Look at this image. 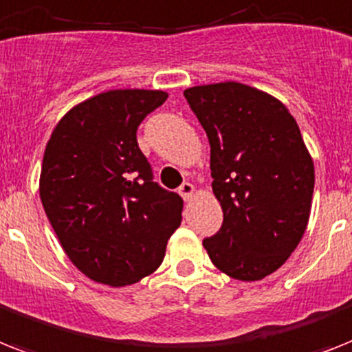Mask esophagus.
Here are the masks:
<instances>
[{"mask_svg":"<svg viewBox=\"0 0 352 352\" xmlns=\"http://www.w3.org/2000/svg\"><path fill=\"white\" fill-rule=\"evenodd\" d=\"M179 195H181L184 201H191V197L195 195V188H193V184H190V182H182V184L179 186Z\"/></svg>","mask_w":352,"mask_h":352,"instance_id":"1","label":"esophagus"}]
</instances>
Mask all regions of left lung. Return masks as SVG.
Listing matches in <instances>:
<instances>
[{
	"instance_id": "8db88e82",
	"label": "left lung",
	"mask_w": 352,
	"mask_h": 352,
	"mask_svg": "<svg viewBox=\"0 0 352 352\" xmlns=\"http://www.w3.org/2000/svg\"><path fill=\"white\" fill-rule=\"evenodd\" d=\"M211 146L213 193L224 221L202 241L231 278L262 280L284 264L304 236L315 166L287 108L241 82L184 90Z\"/></svg>"
}]
</instances>
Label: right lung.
I'll use <instances>...</instances> for the list:
<instances>
[{
    "label": "right lung",
    "instance_id": "obj_1",
    "mask_svg": "<svg viewBox=\"0 0 352 352\" xmlns=\"http://www.w3.org/2000/svg\"><path fill=\"white\" fill-rule=\"evenodd\" d=\"M161 90H110L81 102L54 128L39 195L63 250L88 278L139 282L161 265L182 221V199L153 181L137 144Z\"/></svg>",
    "mask_w": 352,
    "mask_h": 352
}]
</instances>
